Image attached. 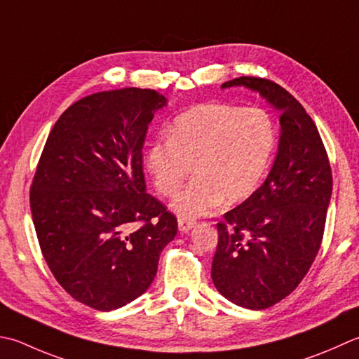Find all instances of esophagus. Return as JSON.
Masks as SVG:
<instances>
[{
  "label": "esophagus",
  "instance_id": "obj_1",
  "mask_svg": "<svg viewBox=\"0 0 359 359\" xmlns=\"http://www.w3.org/2000/svg\"><path fill=\"white\" fill-rule=\"evenodd\" d=\"M196 226V221L193 219H179V230L182 233H187V231L191 230Z\"/></svg>",
  "mask_w": 359,
  "mask_h": 359
}]
</instances>
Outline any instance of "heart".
Wrapping results in <instances>:
<instances>
[{
    "mask_svg": "<svg viewBox=\"0 0 359 359\" xmlns=\"http://www.w3.org/2000/svg\"><path fill=\"white\" fill-rule=\"evenodd\" d=\"M276 144V128L259 107L227 102L202 104L175 116L168 137L154 142L146 154L152 184L172 196L194 165L196 180L171 202L182 219L216 212L226 199L241 202L262 182Z\"/></svg>",
    "mask_w": 359,
    "mask_h": 359,
    "instance_id": "b5f03b06",
    "label": "heart"
}]
</instances>
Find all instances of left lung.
Listing matches in <instances>:
<instances>
[{"label": "left lung", "instance_id": "left-lung-1", "mask_svg": "<svg viewBox=\"0 0 359 359\" xmlns=\"http://www.w3.org/2000/svg\"><path fill=\"white\" fill-rule=\"evenodd\" d=\"M280 111L276 160L264 184L217 224L212 278L224 297L264 310L296 290L318 255L330 199L332 168L318 128L287 91L262 77H236Z\"/></svg>", "mask_w": 359, "mask_h": 359}]
</instances>
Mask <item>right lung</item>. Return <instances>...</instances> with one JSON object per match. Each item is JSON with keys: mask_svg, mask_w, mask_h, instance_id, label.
Masks as SVG:
<instances>
[{"mask_svg": "<svg viewBox=\"0 0 359 359\" xmlns=\"http://www.w3.org/2000/svg\"><path fill=\"white\" fill-rule=\"evenodd\" d=\"M168 104L149 88L82 97L49 133L31 187L41 254L69 296L100 311L151 286L177 219L146 191L143 144Z\"/></svg>", "mask_w": 359, "mask_h": 359, "instance_id": "right-lung-1", "label": "right lung"}]
</instances>
